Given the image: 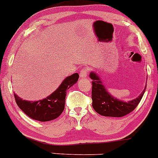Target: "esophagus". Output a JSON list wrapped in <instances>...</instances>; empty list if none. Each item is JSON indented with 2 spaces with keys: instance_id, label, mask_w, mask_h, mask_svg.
I'll list each match as a JSON object with an SVG mask.
<instances>
[{
  "instance_id": "esophagus-1",
  "label": "esophagus",
  "mask_w": 158,
  "mask_h": 158,
  "mask_svg": "<svg viewBox=\"0 0 158 158\" xmlns=\"http://www.w3.org/2000/svg\"><path fill=\"white\" fill-rule=\"evenodd\" d=\"M88 73H89V68H83V69L81 71V72H80V76H81V77H87V74H88Z\"/></svg>"
}]
</instances>
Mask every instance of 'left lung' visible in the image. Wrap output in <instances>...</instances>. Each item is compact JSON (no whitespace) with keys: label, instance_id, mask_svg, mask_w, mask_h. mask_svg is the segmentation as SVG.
Here are the masks:
<instances>
[{"label":"left lung","instance_id":"left-lung-1","mask_svg":"<svg viewBox=\"0 0 158 158\" xmlns=\"http://www.w3.org/2000/svg\"><path fill=\"white\" fill-rule=\"evenodd\" d=\"M92 79V106L97 113L104 116L123 117L132 112L141 101L147 85L139 97L129 102H123L112 97L102 84L98 76L91 72Z\"/></svg>","mask_w":158,"mask_h":158}]
</instances>
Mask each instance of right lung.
<instances>
[{
    "instance_id": "add662e5",
    "label": "right lung",
    "mask_w": 158,
    "mask_h": 158,
    "mask_svg": "<svg viewBox=\"0 0 158 158\" xmlns=\"http://www.w3.org/2000/svg\"><path fill=\"white\" fill-rule=\"evenodd\" d=\"M78 78L77 73L66 77L54 93L39 101H27L14 94L16 103L19 109L32 119L40 122L53 120L62 113L67 90L76 84Z\"/></svg>"
}]
</instances>
